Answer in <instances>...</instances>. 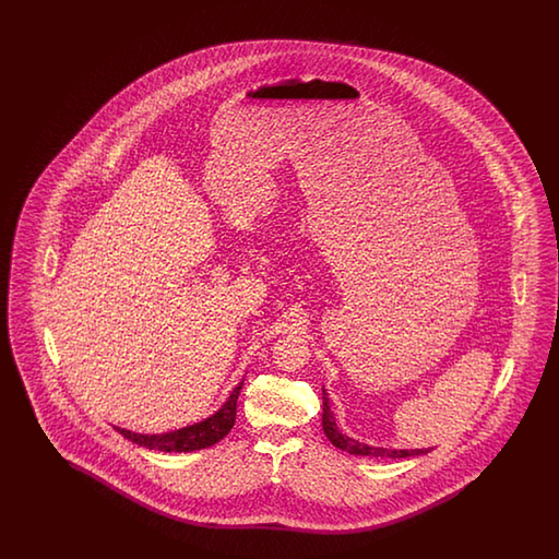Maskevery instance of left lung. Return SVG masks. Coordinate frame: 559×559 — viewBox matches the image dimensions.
<instances>
[{
    "label": "left lung",
    "instance_id": "1",
    "mask_svg": "<svg viewBox=\"0 0 559 559\" xmlns=\"http://www.w3.org/2000/svg\"><path fill=\"white\" fill-rule=\"evenodd\" d=\"M328 393L323 392V414H321V426H323V433L328 436V440L332 441L335 448H340L342 452L354 453V455H368V457H388V460H397V457H414V455H424V453L431 452V450H385V448H369L366 443L352 440L344 436L337 426L335 419L330 412L328 405Z\"/></svg>",
    "mask_w": 559,
    "mask_h": 559
}]
</instances>
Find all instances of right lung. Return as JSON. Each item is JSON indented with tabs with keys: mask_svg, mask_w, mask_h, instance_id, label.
Returning a JSON list of instances; mask_svg holds the SVG:
<instances>
[{
	"mask_svg": "<svg viewBox=\"0 0 559 559\" xmlns=\"http://www.w3.org/2000/svg\"><path fill=\"white\" fill-rule=\"evenodd\" d=\"M241 385H243V381L234 390L226 405L215 416L207 417L205 421H200L190 428L176 429V431L162 433V436H143V433H133L128 429H116L126 440L133 441L147 450H157V452H195V450L210 448L217 441L224 440L229 433V429L234 428Z\"/></svg>",
	"mask_w": 559,
	"mask_h": 559,
	"instance_id": "right-lung-1",
	"label": "right lung"
}]
</instances>
